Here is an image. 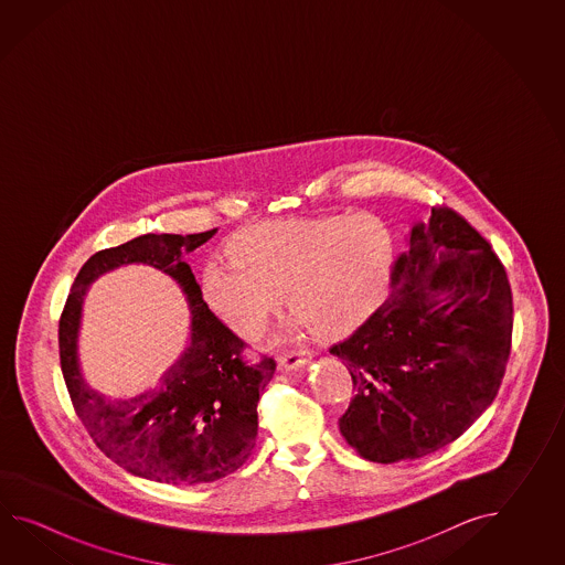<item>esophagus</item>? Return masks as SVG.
Here are the masks:
<instances>
[{
  "mask_svg": "<svg viewBox=\"0 0 565 565\" xmlns=\"http://www.w3.org/2000/svg\"><path fill=\"white\" fill-rule=\"evenodd\" d=\"M311 351H305V349H299V351H287V353H282V355L278 358V370H282V372L299 370V367H302V365H305L307 361L311 360Z\"/></svg>",
  "mask_w": 565,
  "mask_h": 565,
  "instance_id": "esophagus-1",
  "label": "esophagus"
}]
</instances>
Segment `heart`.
Here are the masks:
<instances>
[{
    "label": "heart",
    "mask_w": 565,
    "mask_h": 565,
    "mask_svg": "<svg viewBox=\"0 0 565 565\" xmlns=\"http://www.w3.org/2000/svg\"><path fill=\"white\" fill-rule=\"evenodd\" d=\"M226 253L230 260L204 266L202 297L234 333L260 335L287 288L292 323L339 339L384 300L397 246L384 217L360 212L253 224L230 238Z\"/></svg>",
    "instance_id": "1"
}]
</instances>
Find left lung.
Masks as SVG:
<instances>
[{"label": "left lung", "instance_id": "1", "mask_svg": "<svg viewBox=\"0 0 565 565\" xmlns=\"http://www.w3.org/2000/svg\"><path fill=\"white\" fill-rule=\"evenodd\" d=\"M511 331V287L491 244L455 210L433 207L412 226L384 305L331 348L355 390L343 438L382 465L455 443L497 396Z\"/></svg>", "mask_w": 565, "mask_h": 565}]
</instances>
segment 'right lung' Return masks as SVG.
Instances as JSON below:
<instances>
[{
    "mask_svg": "<svg viewBox=\"0 0 565 565\" xmlns=\"http://www.w3.org/2000/svg\"><path fill=\"white\" fill-rule=\"evenodd\" d=\"M202 234H145L93 254L74 278L58 324L61 367L74 409L95 445L141 479L168 484L214 482L241 469L258 434V399L277 363L244 361L246 343L207 309L185 256L210 241ZM147 264L184 290L193 324L191 345L153 391L110 398L90 388L77 363V329L87 287L119 265Z\"/></svg>",
    "mask_w": 565,
    "mask_h": 565,
    "instance_id": "obj_1",
    "label": "right lung"
}]
</instances>
